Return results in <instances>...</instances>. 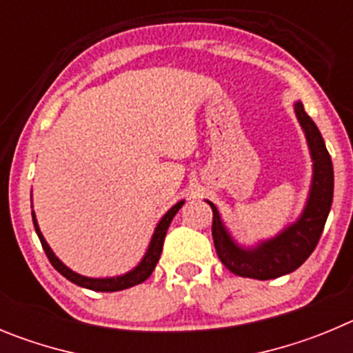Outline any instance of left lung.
I'll return each mask as SVG.
<instances>
[{
    "label": "left lung",
    "mask_w": 353,
    "mask_h": 353,
    "mask_svg": "<svg viewBox=\"0 0 353 353\" xmlns=\"http://www.w3.org/2000/svg\"><path fill=\"white\" fill-rule=\"evenodd\" d=\"M294 110L313 161L310 193L299 218L271 239L260 241L255 246H241L225 227L216 205L205 200L212 209V241L216 253L228 271L243 278L274 279L301 268L319 244L323 225L331 211L334 193L331 157L322 133L304 110L303 101H295Z\"/></svg>",
    "instance_id": "obj_1"
}]
</instances>
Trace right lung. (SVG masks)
Here are the masks:
<instances>
[{
  "instance_id": "add662e5",
  "label": "right lung",
  "mask_w": 353,
  "mask_h": 353,
  "mask_svg": "<svg viewBox=\"0 0 353 353\" xmlns=\"http://www.w3.org/2000/svg\"><path fill=\"white\" fill-rule=\"evenodd\" d=\"M183 204H184V200H179L177 204H174L169 211L161 216V220L158 221L157 228H154L153 237H151V241H149L145 255L142 256L141 262H139L132 271L119 276H110V278H90V276H82L79 274V272L72 271L70 268H66L65 263H63L58 256L54 255V252L50 250L49 244H47L46 237L42 236L40 227H38L37 216H34V211H31V214H33V225H34V230H37L38 234V239H40V243H42L43 252H46L47 259L50 260V263H52L56 271L61 272L68 281H72V283L79 285V287L82 288H90V290H94V292H117V290H125V288H130V287H135V285L142 283V281H145V279L151 276V272H153L154 268H157L158 260H160L161 250H163L165 234H167V230H169V225L170 221H172L174 216H176V212L183 208Z\"/></svg>"
}]
</instances>
